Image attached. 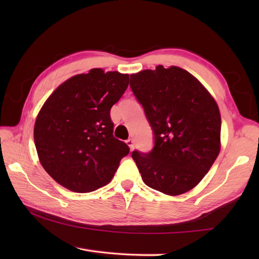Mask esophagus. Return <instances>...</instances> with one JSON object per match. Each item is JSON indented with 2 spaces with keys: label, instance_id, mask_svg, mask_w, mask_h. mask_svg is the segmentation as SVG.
Listing matches in <instances>:
<instances>
[{
  "label": "esophagus",
  "instance_id": "34e87169",
  "mask_svg": "<svg viewBox=\"0 0 259 259\" xmlns=\"http://www.w3.org/2000/svg\"><path fill=\"white\" fill-rule=\"evenodd\" d=\"M126 145L129 146V148L130 150H134V145H135V143H134V139H131V138H129L128 140H126Z\"/></svg>",
  "mask_w": 259,
  "mask_h": 259
}]
</instances>
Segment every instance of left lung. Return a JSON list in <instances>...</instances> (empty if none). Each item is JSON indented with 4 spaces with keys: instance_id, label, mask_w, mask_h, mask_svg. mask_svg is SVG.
I'll list each match as a JSON object with an SVG mask.
<instances>
[{
    "instance_id": "1",
    "label": "left lung",
    "mask_w": 259,
    "mask_h": 259,
    "mask_svg": "<svg viewBox=\"0 0 259 259\" xmlns=\"http://www.w3.org/2000/svg\"><path fill=\"white\" fill-rule=\"evenodd\" d=\"M130 88L154 136L151 152L131 154L144 183L168 195L192 190L221 151L217 103L192 74L176 66L131 74Z\"/></svg>"
}]
</instances>
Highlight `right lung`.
<instances>
[{
    "label": "right lung",
    "mask_w": 259,
    "mask_h": 259,
    "mask_svg": "<svg viewBox=\"0 0 259 259\" xmlns=\"http://www.w3.org/2000/svg\"><path fill=\"white\" fill-rule=\"evenodd\" d=\"M129 85L128 74L90 69L65 81L43 105L34 142L46 171L76 193L111 182L129 146L113 136L111 108Z\"/></svg>",
    "instance_id": "obj_1"
}]
</instances>
